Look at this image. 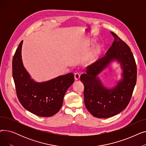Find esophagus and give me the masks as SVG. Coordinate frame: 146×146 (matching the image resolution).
<instances>
[{
    "label": "esophagus",
    "mask_w": 146,
    "mask_h": 146,
    "mask_svg": "<svg viewBox=\"0 0 146 146\" xmlns=\"http://www.w3.org/2000/svg\"><path fill=\"white\" fill-rule=\"evenodd\" d=\"M80 74L79 73H74V79L76 80H78L80 79Z\"/></svg>",
    "instance_id": "esophagus-1"
}]
</instances>
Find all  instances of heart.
<instances>
[{"instance_id":"heart-1","label":"heart","mask_w":146,"mask_h":146,"mask_svg":"<svg viewBox=\"0 0 146 146\" xmlns=\"http://www.w3.org/2000/svg\"><path fill=\"white\" fill-rule=\"evenodd\" d=\"M99 51H100V48H99V47H96L94 50V51L92 52V54L88 57V62L89 63H92L94 62V61L96 60V58H97V56L99 54Z\"/></svg>"}]
</instances>
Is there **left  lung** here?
<instances>
[{"label":"left lung","mask_w":146,"mask_h":146,"mask_svg":"<svg viewBox=\"0 0 146 146\" xmlns=\"http://www.w3.org/2000/svg\"><path fill=\"white\" fill-rule=\"evenodd\" d=\"M114 41L106 55L87 67L82 74L84 101L88 111L99 118L116 115L126 108L133 95L137 81V66L129 46L113 32ZM113 59H117L123 69V79L112 89H106L97 77Z\"/></svg>","instance_id":"1"}]
</instances>
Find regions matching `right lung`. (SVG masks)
<instances>
[{
    "mask_svg": "<svg viewBox=\"0 0 146 146\" xmlns=\"http://www.w3.org/2000/svg\"><path fill=\"white\" fill-rule=\"evenodd\" d=\"M22 42L12 60V76L18 98L27 110L36 115L51 117L62 106L66 91L74 81V75L70 73L43 83L34 82L22 64Z\"/></svg>",
    "mask_w": 146,
    "mask_h": 146,
    "instance_id": "obj_1",
    "label": "right lung"
}]
</instances>
